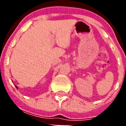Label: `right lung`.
Masks as SVG:
<instances>
[{
    "mask_svg": "<svg viewBox=\"0 0 126 126\" xmlns=\"http://www.w3.org/2000/svg\"><path fill=\"white\" fill-rule=\"evenodd\" d=\"M16 88H17V89L18 88H17V86H16Z\"/></svg>",
    "mask_w": 126,
    "mask_h": 126,
    "instance_id": "add662e5",
    "label": "right lung"
}]
</instances>
